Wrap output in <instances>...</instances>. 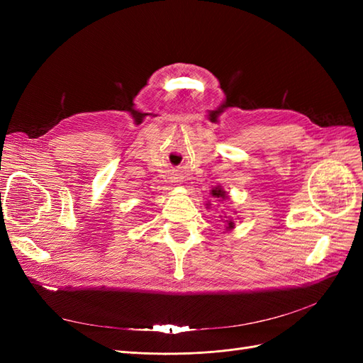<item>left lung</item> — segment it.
<instances>
[{"mask_svg":"<svg viewBox=\"0 0 363 363\" xmlns=\"http://www.w3.org/2000/svg\"><path fill=\"white\" fill-rule=\"evenodd\" d=\"M211 195L213 196V199L216 200V201H219V203H223L224 200H230V195L221 188V186H215V188L211 191ZM207 206V208H211V203H207L206 204ZM221 218L224 219V225H225V232L228 233V232H232V230L235 228V219L232 218V216H227V215H221Z\"/></svg>","mask_w":363,"mask_h":363,"instance_id":"obj_1","label":"left lung"}]
</instances>
